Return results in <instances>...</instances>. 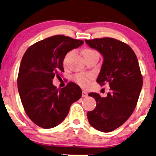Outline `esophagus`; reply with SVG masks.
Masks as SVG:
<instances>
[{
	"mask_svg": "<svg viewBox=\"0 0 156 156\" xmlns=\"http://www.w3.org/2000/svg\"><path fill=\"white\" fill-rule=\"evenodd\" d=\"M87 96H88V93H87L86 91L83 90L82 91V97L84 98V97H87Z\"/></svg>",
	"mask_w": 156,
	"mask_h": 156,
	"instance_id": "esophagus-1",
	"label": "esophagus"
}]
</instances>
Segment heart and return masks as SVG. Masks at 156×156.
I'll use <instances>...</instances> for the list:
<instances>
[{
    "mask_svg": "<svg viewBox=\"0 0 156 156\" xmlns=\"http://www.w3.org/2000/svg\"><path fill=\"white\" fill-rule=\"evenodd\" d=\"M95 52L96 51H95L94 50L87 48L83 51V56H86V55H88V54L95 53ZM70 53H71V52H69V53H68L66 55V56L64 58L63 60L64 64H66V62H67L68 56H69ZM74 78L75 80H76L77 83L79 84L80 86L83 87V88H86V87H88L89 86L90 81L93 78V75L90 73H78L75 76Z\"/></svg>",
    "mask_w": 156,
    "mask_h": 156,
    "instance_id": "heart-1",
    "label": "heart"
}]
</instances>
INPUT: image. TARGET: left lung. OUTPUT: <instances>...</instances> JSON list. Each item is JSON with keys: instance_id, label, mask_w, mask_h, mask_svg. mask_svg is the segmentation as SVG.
<instances>
[{"instance_id": "left-lung-1", "label": "left lung", "mask_w": 156, "mask_h": 156, "mask_svg": "<svg viewBox=\"0 0 156 156\" xmlns=\"http://www.w3.org/2000/svg\"><path fill=\"white\" fill-rule=\"evenodd\" d=\"M92 48L102 54L103 62L97 83H108L105 98L90 93L96 106L87 113L91 126L108 133L122 126L131 115L137 105L143 86V77L136 55L126 43L112 38L86 40Z\"/></svg>"}]
</instances>
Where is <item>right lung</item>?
Instances as JSON below:
<instances>
[{"instance_id": "right-lung-1", "label": "right lung", "mask_w": 156, "mask_h": 156, "mask_svg": "<svg viewBox=\"0 0 156 156\" xmlns=\"http://www.w3.org/2000/svg\"><path fill=\"white\" fill-rule=\"evenodd\" d=\"M83 43L58 35L34 43L24 53L17 79L18 92L26 114L39 127H55L67 116L72 103L81 98V89L74 83L59 89L52 81L64 72L68 52Z\"/></svg>"}]
</instances>
